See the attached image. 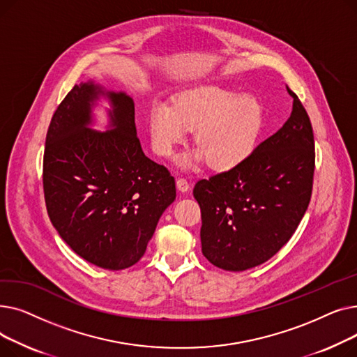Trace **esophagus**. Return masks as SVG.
I'll return each instance as SVG.
<instances>
[{
	"label": "esophagus",
	"mask_w": 357,
	"mask_h": 357,
	"mask_svg": "<svg viewBox=\"0 0 357 357\" xmlns=\"http://www.w3.org/2000/svg\"><path fill=\"white\" fill-rule=\"evenodd\" d=\"M176 188L181 191V192H186L190 190V182L186 181L185 178H178L176 179Z\"/></svg>",
	"instance_id": "34e87169"
}]
</instances>
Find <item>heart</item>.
<instances>
[{
    "mask_svg": "<svg viewBox=\"0 0 357 357\" xmlns=\"http://www.w3.org/2000/svg\"><path fill=\"white\" fill-rule=\"evenodd\" d=\"M264 128V109L253 97L217 85L185 91L174 105L156 102L149 112L155 152L169 158L194 130L197 150L181 162L192 166L207 162L214 171H229L255 150Z\"/></svg>",
    "mask_w": 357,
    "mask_h": 357,
    "instance_id": "b5f03b06",
    "label": "heart"
}]
</instances>
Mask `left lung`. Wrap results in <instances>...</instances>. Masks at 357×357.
<instances>
[{"label": "left lung", "mask_w": 357, "mask_h": 357, "mask_svg": "<svg viewBox=\"0 0 357 357\" xmlns=\"http://www.w3.org/2000/svg\"><path fill=\"white\" fill-rule=\"evenodd\" d=\"M292 112L275 135L230 171L201 179L202 255L220 269L240 272L269 260L301 222L312 192L314 133L296 93Z\"/></svg>", "instance_id": "8db88e82"}]
</instances>
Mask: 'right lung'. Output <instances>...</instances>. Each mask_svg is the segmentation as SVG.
Instances as JSON below:
<instances>
[{
  "instance_id": "1",
  "label": "right lung",
  "mask_w": 357,
  "mask_h": 357,
  "mask_svg": "<svg viewBox=\"0 0 357 357\" xmlns=\"http://www.w3.org/2000/svg\"><path fill=\"white\" fill-rule=\"evenodd\" d=\"M100 95L110 98L116 127L104 134L86 127ZM43 191L49 218L66 245L109 271L137 264L176 198L167 167L143 153L133 100L92 82L75 85L54 111L46 135Z\"/></svg>"
}]
</instances>
